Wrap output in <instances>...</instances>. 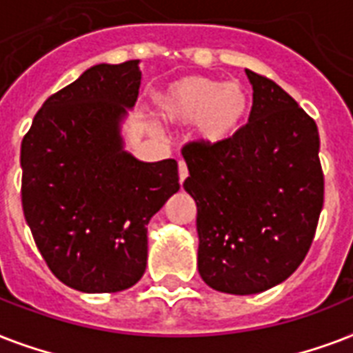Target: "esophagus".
I'll return each instance as SVG.
<instances>
[{
  "label": "esophagus",
  "instance_id": "esophagus-1",
  "mask_svg": "<svg viewBox=\"0 0 353 353\" xmlns=\"http://www.w3.org/2000/svg\"><path fill=\"white\" fill-rule=\"evenodd\" d=\"M188 179V165H185L184 162H179V180L180 184L184 182V180Z\"/></svg>",
  "mask_w": 353,
  "mask_h": 353
}]
</instances>
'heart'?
Instances as JSON below:
<instances>
[{
	"instance_id": "obj_1",
	"label": "heart",
	"mask_w": 353,
	"mask_h": 353,
	"mask_svg": "<svg viewBox=\"0 0 353 353\" xmlns=\"http://www.w3.org/2000/svg\"><path fill=\"white\" fill-rule=\"evenodd\" d=\"M250 95L241 83L190 75L171 83L157 95L158 114L173 125L195 123V136L204 143L228 141L241 128Z\"/></svg>"
}]
</instances>
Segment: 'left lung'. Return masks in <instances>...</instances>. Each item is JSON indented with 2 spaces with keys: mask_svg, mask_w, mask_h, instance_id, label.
Masks as SVG:
<instances>
[{
  "mask_svg": "<svg viewBox=\"0 0 353 353\" xmlns=\"http://www.w3.org/2000/svg\"><path fill=\"white\" fill-rule=\"evenodd\" d=\"M248 123L228 141L182 149L195 199L199 274L215 291L256 294L304 261L324 202L316 123L274 81L247 70Z\"/></svg>",
  "mask_w": 353,
  "mask_h": 353,
  "instance_id": "obj_1",
  "label": "left lung"
}]
</instances>
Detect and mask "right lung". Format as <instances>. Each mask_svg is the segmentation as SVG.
Listing matches in <instances>:
<instances>
[{"mask_svg": "<svg viewBox=\"0 0 353 353\" xmlns=\"http://www.w3.org/2000/svg\"><path fill=\"white\" fill-rule=\"evenodd\" d=\"M139 60L97 64L53 94L21 141V206L57 278L83 293L132 288L147 267V225L180 190L174 160L123 149Z\"/></svg>", "mask_w": 353, "mask_h": 353, "instance_id": "add662e5", "label": "right lung"}]
</instances>
